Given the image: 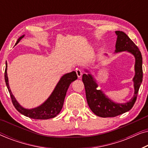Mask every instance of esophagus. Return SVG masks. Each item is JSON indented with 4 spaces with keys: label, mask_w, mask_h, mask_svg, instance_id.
Masks as SVG:
<instances>
[{
    "label": "esophagus",
    "mask_w": 148,
    "mask_h": 148,
    "mask_svg": "<svg viewBox=\"0 0 148 148\" xmlns=\"http://www.w3.org/2000/svg\"><path fill=\"white\" fill-rule=\"evenodd\" d=\"M76 73H77V75L78 77L80 78L81 77H82V74H83L82 70H81V69H77V70H76Z\"/></svg>",
    "instance_id": "34e87169"
}]
</instances>
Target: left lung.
Masks as SVG:
<instances>
[{"instance_id": "8db88e82", "label": "left lung", "mask_w": 148, "mask_h": 148, "mask_svg": "<svg viewBox=\"0 0 148 148\" xmlns=\"http://www.w3.org/2000/svg\"><path fill=\"white\" fill-rule=\"evenodd\" d=\"M117 36L115 52H129L133 54L135 58V74L133 79L134 84V95L127 103H115L110 100L102 90H98V84L91 74H84L82 81L84 82L87 102L91 110L97 116L106 118L114 117L130 110L137 100L139 89L143 79L142 56L139 48L134 42L123 32H115ZM89 73L88 71H86Z\"/></svg>"}]
</instances>
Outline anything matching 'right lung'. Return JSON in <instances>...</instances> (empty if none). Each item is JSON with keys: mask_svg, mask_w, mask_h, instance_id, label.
<instances>
[{"mask_svg": "<svg viewBox=\"0 0 148 148\" xmlns=\"http://www.w3.org/2000/svg\"><path fill=\"white\" fill-rule=\"evenodd\" d=\"M24 37V35L20 37L17 40L16 44L19 43V42L21 40V38ZM7 64L6 63V68L5 71V79L7 87L10 94V96L11 98L12 102L17 109L18 112L24 116L29 117L34 119H49L55 117L56 115L59 114L64 104V98H65L66 91H67L70 84L73 82L77 79L75 71H72L69 73L64 75L60 78L59 82L56 85L55 88L50 95L49 98L40 106L32 109H26L22 107L14 96L12 94L9 86V80L7 76Z\"/></svg>", "mask_w": 148, "mask_h": 148, "instance_id": "add662e5", "label": "right lung"}]
</instances>
